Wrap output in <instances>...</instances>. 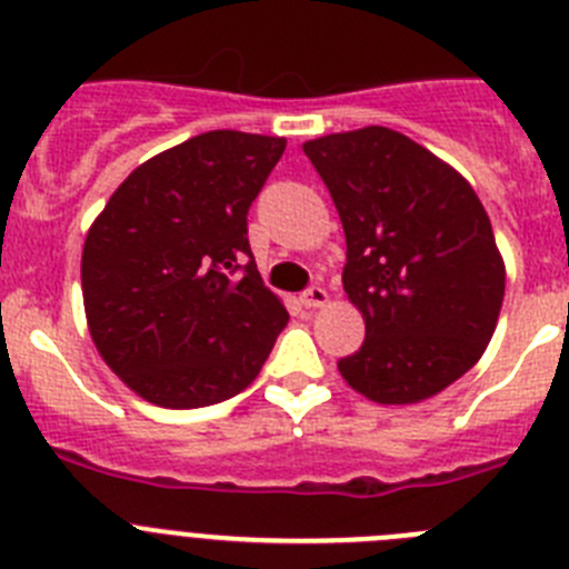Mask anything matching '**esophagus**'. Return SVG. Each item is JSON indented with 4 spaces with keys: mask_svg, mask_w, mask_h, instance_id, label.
Instances as JSON below:
<instances>
[{
    "mask_svg": "<svg viewBox=\"0 0 569 569\" xmlns=\"http://www.w3.org/2000/svg\"><path fill=\"white\" fill-rule=\"evenodd\" d=\"M328 301H330L328 290L319 288V284H313V288H308L305 293H301V305H305V308H325Z\"/></svg>",
    "mask_w": 569,
    "mask_h": 569,
    "instance_id": "obj_1",
    "label": "esophagus"
}]
</instances>
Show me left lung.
I'll return each mask as SVG.
<instances>
[{"label":"left lung","mask_w":569,"mask_h":569,"mask_svg":"<svg viewBox=\"0 0 569 569\" xmlns=\"http://www.w3.org/2000/svg\"><path fill=\"white\" fill-rule=\"evenodd\" d=\"M328 184L347 239V299L365 345L339 361L356 393L416 405L470 370L492 339L505 259L465 176L390 128L301 144Z\"/></svg>","instance_id":"8db88e82"}]
</instances>
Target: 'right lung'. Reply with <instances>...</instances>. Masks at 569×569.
<instances>
[{"instance_id": "1", "label": "right lung", "mask_w": 569, "mask_h": 569, "mask_svg": "<svg viewBox=\"0 0 569 569\" xmlns=\"http://www.w3.org/2000/svg\"><path fill=\"white\" fill-rule=\"evenodd\" d=\"M284 144L241 130L193 136L139 164L90 224V339L150 405L190 410L241 393L288 325L248 241V210Z\"/></svg>"}]
</instances>
